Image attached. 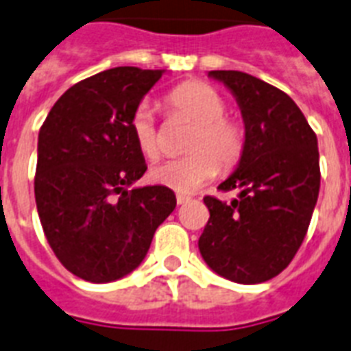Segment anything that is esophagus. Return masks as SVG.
Masks as SVG:
<instances>
[{
  "instance_id": "esophagus-1",
  "label": "esophagus",
  "mask_w": 351,
  "mask_h": 351,
  "mask_svg": "<svg viewBox=\"0 0 351 351\" xmlns=\"http://www.w3.org/2000/svg\"><path fill=\"white\" fill-rule=\"evenodd\" d=\"M187 202H191V197H187V195H176V204L178 206H184Z\"/></svg>"
}]
</instances>
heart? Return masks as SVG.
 Instances as JSON below:
<instances>
[{
  "mask_svg": "<svg viewBox=\"0 0 351 351\" xmlns=\"http://www.w3.org/2000/svg\"><path fill=\"white\" fill-rule=\"evenodd\" d=\"M165 101L173 111L197 123L187 145V151L193 154L156 164L149 178L171 191L189 195L213 180L219 164L231 167L239 162L245 145L244 127L233 118L224 117L226 100L219 90L204 82L178 85ZM129 127L138 151L149 160L158 158V131L149 104H140L134 109Z\"/></svg>",
  "mask_w": 351,
  "mask_h": 351,
  "instance_id": "heart-1",
  "label": "heart"
}]
</instances>
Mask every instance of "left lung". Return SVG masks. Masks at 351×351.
<instances>
[{
	"label": "left lung",
	"mask_w": 351,
	"mask_h": 351,
	"mask_svg": "<svg viewBox=\"0 0 351 351\" xmlns=\"http://www.w3.org/2000/svg\"><path fill=\"white\" fill-rule=\"evenodd\" d=\"M244 120L245 145L219 186L231 202L206 197L209 220L198 250L217 275L239 284L277 277L302 244L321 187L315 132L291 98L240 71H209Z\"/></svg>",
	"instance_id": "left-lung-1"
}]
</instances>
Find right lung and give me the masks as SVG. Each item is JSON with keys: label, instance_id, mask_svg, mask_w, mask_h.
Segmentation results:
<instances>
[{"label": "right lung", "instance_id": "obj_1", "mask_svg": "<svg viewBox=\"0 0 351 351\" xmlns=\"http://www.w3.org/2000/svg\"><path fill=\"white\" fill-rule=\"evenodd\" d=\"M164 73L114 67L95 74L60 96L38 134L41 228L63 266L87 282L134 271L176 208L167 187H132L147 165L129 121Z\"/></svg>", "mask_w": 351, "mask_h": 351}]
</instances>
